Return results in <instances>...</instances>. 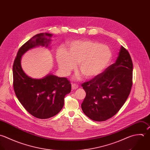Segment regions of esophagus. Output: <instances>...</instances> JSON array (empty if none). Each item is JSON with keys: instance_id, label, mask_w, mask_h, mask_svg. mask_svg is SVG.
Wrapping results in <instances>:
<instances>
[{"instance_id": "esophagus-1", "label": "esophagus", "mask_w": 150, "mask_h": 150, "mask_svg": "<svg viewBox=\"0 0 150 150\" xmlns=\"http://www.w3.org/2000/svg\"><path fill=\"white\" fill-rule=\"evenodd\" d=\"M78 87H79V85L77 84L73 83V84H71V88H72V90H76V89H77Z\"/></svg>"}]
</instances>
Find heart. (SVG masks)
<instances>
[{
  "label": "heart",
  "instance_id": "obj_1",
  "mask_svg": "<svg viewBox=\"0 0 150 150\" xmlns=\"http://www.w3.org/2000/svg\"><path fill=\"white\" fill-rule=\"evenodd\" d=\"M112 57L110 49L105 45L92 40H77L70 42L67 52L59 50L56 59L59 68L65 74L73 70L76 65L86 79L100 74Z\"/></svg>",
  "mask_w": 150,
  "mask_h": 150
}]
</instances>
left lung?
Segmentation results:
<instances>
[{"label":"left lung","instance_id":"obj_1","mask_svg":"<svg viewBox=\"0 0 150 150\" xmlns=\"http://www.w3.org/2000/svg\"><path fill=\"white\" fill-rule=\"evenodd\" d=\"M133 62L121 47L116 62L91 80L81 84L86 96L81 104L84 114L97 122L115 115L127 99L133 84Z\"/></svg>","mask_w":150,"mask_h":150}]
</instances>
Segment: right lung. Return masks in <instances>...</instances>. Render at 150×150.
<instances>
[{
  "mask_svg": "<svg viewBox=\"0 0 150 150\" xmlns=\"http://www.w3.org/2000/svg\"><path fill=\"white\" fill-rule=\"evenodd\" d=\"M41 33L23 45L17 52L13 66V88L16 97L31 115L39 119H48L57 114L64 105V98L71 91L70 82L66 77L49 74L41 79L27 76L21 66V56L34 47L48 45L50 39Z\"/></svg>",
  "mask_w": 150,
  "mask_h": 150,
  "instance_id": "1",
  "label": "right lung"
}]
</instances>
